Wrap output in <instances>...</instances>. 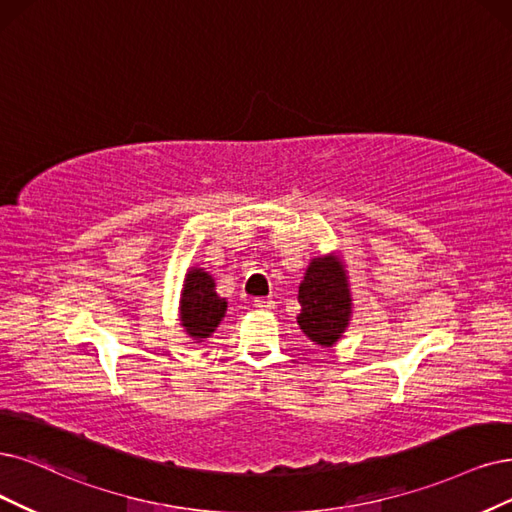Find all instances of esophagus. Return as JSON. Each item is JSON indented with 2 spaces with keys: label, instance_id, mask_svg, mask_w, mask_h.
Instances as JSON below:
<instances>
[{
  "label": "esophagus",
  "instance_id": "obj_1",
  "mask_svg": "<svg viewBox=\"0 0 512 512\" xmlns=\"http://www.w3.org/2000/svg\"><path fill=\"white\" fill-rule=\"evenodd\" d=\"M253 306L257 310H272L274 308V299L272 297H255L253 299Z\"/></svg>",
  "mask_w": 512,
  "mask_h": 512
}]
</instances>
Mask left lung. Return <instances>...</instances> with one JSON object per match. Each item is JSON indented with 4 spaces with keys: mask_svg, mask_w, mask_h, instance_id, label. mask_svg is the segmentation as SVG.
Listing matches in <instances>:
<instances>
[{
    "mask_svg": "<svg viewBox=\"0 0 512 512\" xmlns=\"http://www.w3.org/2000/svg\"><path fill=\"white\" fill-rule=\"evenodd\" d=\"M301 314L299 327L320 346H333L348 327L350 289L342 261L337 257H318L299 285Z\"/></svg>",
    "mask_w": 512,
    "mask_h": 512,
    "instance_id": "1",
    "label": "left lung"
}]
</instances>
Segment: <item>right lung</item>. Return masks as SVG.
Instances as JSON below:
<instances>
[{"mask_svg": "<svg viewBox=\"0 0 512 512\" xmlns=\"http://www.w3.org/2000/svg\"><path fill=\"white\" fill-rule=\"evenodd\" d=\"M225 299L215 293V282L202 270H192L181 293V323L185 331L204 339L211 335L225 314Z\"/></svg>", "mask_w": 512, "mask_h": 512, "instance_id": "right-lung-1", "label": "right lung"}]
</instances>
